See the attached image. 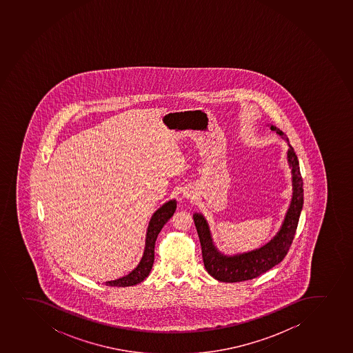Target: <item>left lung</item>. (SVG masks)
<instances>
[{
	"mask_svg": "<svg viewBox=\"0 0 353 353\" xmlns=\"http://www.w3.org/2000/svg\"><path fill=\"white\" fill-rule=\"evenodd\" d=\"M270 129L275 130L280 135H283L280 129H277L275 125H270ZM287 141L289 142L288 139ZM288 162L292 167L294 185L292 204L280 232L270 243L261 247L260 250L246 254L236 255L233 258H228L220 254L216 247L213 246L209 226L205 221L204 216L201 214H194V225L201 240V254L205 268L216 280L220 282H241L252 280L273 268L274 265H279L288 253L297 230L301 211L303 208V179L301 176L297 155L292 145H289Z\"/></svg>",
	"mask_w": 353,
	"mask_h": 353,
	"instance_id": "left-lung-1",
	"label": "left lung"
}]
</instances>
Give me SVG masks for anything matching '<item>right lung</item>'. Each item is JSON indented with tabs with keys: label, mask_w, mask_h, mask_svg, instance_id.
I'll return each instance as SVG.
<instances>
[{
	"label": "right lung",
	"mask_w": 353,
	"mask_h": 353,
	"mask_svg": "<svg viewBox=\"0 0 353 353\" xmlns=\"http://www.w3.org/2000/svg\"><path fill=\"white\" fill-rule=\"evenodd\" d=\"M174 210H176V201H170L165 203L162 208H159L154 213V216H152V220L149 223L147 239H145V250H144L143 258L141 260L140 265H137V268L127 276L115 281H108L106 282L107 285H110V287L135 285L148 276L152 268V263H154V248H155L157 235L163 228L164 224L174 214Z\"/></svg>",
	"instance_id": "obj_1"
}]
</instances>
